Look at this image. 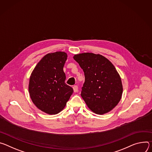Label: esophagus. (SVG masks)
Masks as SVG:
<instances>
[{"label": "esophagus", "instance_id": "esophagus-1", "mask_svg": "<svg viewBox=\"0 0 152 152\" xmlns=\"http://www.w3.org/2000/svg\"><path fill=\"white\" fill-rule=\"evenodd\" d=\"M73 89H74V92H77L78 90V88L77 86H73Z\"/></svg>", "mask_w": 152, "mask_h": 152}]
</instances>
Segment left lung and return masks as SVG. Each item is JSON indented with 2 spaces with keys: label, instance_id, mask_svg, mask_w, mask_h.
Masks as SVG:
<instances>
[{
  "label": "left lung",
  "instance_id": "obj_1",
  "mask_svg": "<svg viewBox=\"0 0 152 152\" xmlns=\"http://www.w3.org/2000/svg\"><path fill=\"white\" fill-rule=\"evenodd\" d=\"M74 59L85 74L81 96L95 113L111 111L121 100L123 85L120 74L105 57L90 53L75 54Z\"/></svg>",
  "mask_w": 152,
  "mask_h": 152
}]
</instances>
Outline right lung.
Wrapping results in <instances>:
<instances>
[{"mask_svg":"<svg viewBox=\"0 0 152 152\" xmlns=\"http://www.w3.org/2000/svg\"><path fill=\"white\" fill-rule=\"evenodd\" d=\"M67 54L57 51L45 55L32 71L28 90L35 106L49 115L60 112L73 93V89L65 83L63 67Z\"/></svg>","mask_w":152,"mask_h":152,"instance_id":"1","label":"right lung"}]
</instances>
